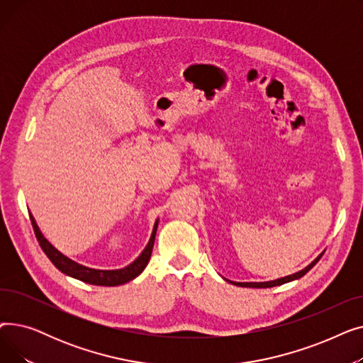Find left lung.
Returning <instances> with one entry per match:
<instances>
[{"mask_svg":"<svg viewBox=\"0 0 363 363\" xmlns=\"http://www.w3.org/2000/svg\"><path fill=\"white\" fill-rule=\"evenodd\" d=\"M322 255L323 253H320L311 264H308L306 268L304 269H301V271H298V272H296V274H293V275H289V277H284V278H278V279H274V281H266V282H233V281H230V282H233L234 285H238V287H249V289H271V287H277V285H282V284H285V282H290V281H294V279H298V278H301L303 275H306L313 266L319 262V259L322 257ZM225 279V278H223ZM225 281H228V279H225Z\"/></svg>","mask_w":363,"mask_h":363,"instance_id":"left-lung-1","label":"left lung"}]
</instances>
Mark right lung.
<instances>
[{
  "label": "right lung",
  "instance_id": "obj_1",
  "mask_svg": "<svg viewBox=\"0 0 363 363\" xmlns=\"http://www.w3.org/2000/svg\"><path fill=\"white\" fill-rule=\"evenodd\" d=\"M29 216H30V222H32L38 242H40L41 249L44 250V253L52 262V264L55 266L57 269L62 271L63 274H66L72 278L84 281L86 284L104 285V287H114V285L126 284V282L132 281L133 278H137L145 269V266L148 264V260L151 257L152 245H155L156 231H157V225H159V219H157L156 223H155V228H152V233H151V237L148 240V244L145 245V249L143 250V253L135 260L129 263L128 266H125V268H122V269L103 271V269H92V268H88V266H84L81 263H76L74 260H72L67 256H65L63 253H60L43 235V233L40 231V228H38V225L35 222V218L30 213H29Z\"/></svg>",
  "mask_w": 363,
  "mask_h": 363
}]
</instances>
